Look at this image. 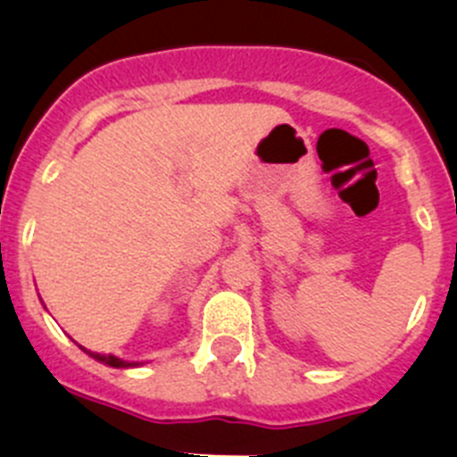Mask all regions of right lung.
Returning a JSON list of instances; mask_svg holds the SVG:
<instances>
[{"label":"right lung","instance_id":"1","mask_svg":"<svg viewBox=\"0 0 457 457\" xmlns=\"http://www.w3.org/2000/svg\"><path fill=\"white\" fill-rule=\"evenodd\" d=\"M84 351H87V348H84ZM87 353L93 357V360L102 361V364H106V366H113V369H129V366H138V364H134V361L118 360L116 355H100V353H91V351H87Z\"/></svg>","mask_w":457,"mask_h":457}]
</instances>
